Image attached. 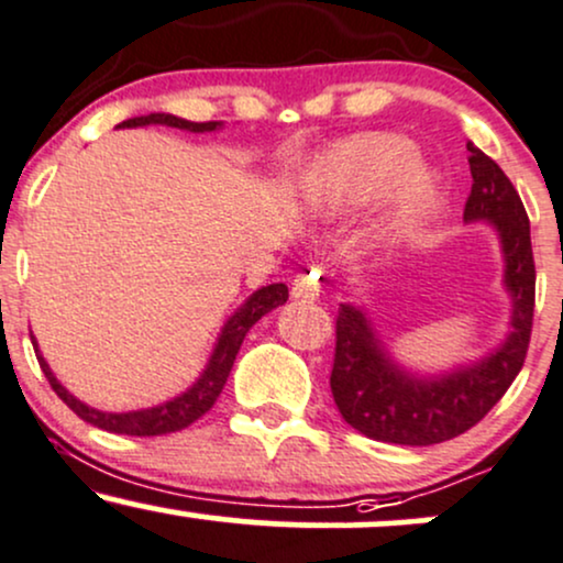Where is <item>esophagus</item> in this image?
Returning a JSON list of instances; mask_svg holds the SVG:
<instances>
[{"label":"esophagus","mask_w":563,"mask_h":563,"mask_svg":"<svg viewBox=\"0 0 563 563\" xmlns=\"http://www.w3.org/2000/svg\"><path fill=\"white\" fill-rule=\"evenodd\" d=\"M290 296L296 301H314L320 296V283H318V273H301L290 286Z\"/></svg>","instance_id":"esophagus-1"}]
</instances>
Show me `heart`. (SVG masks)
<instances>
[{
	"label": "heart",
	"mask_w": 563,
	"mask_h": 563,
	"mask_svg": "<svg viewBox=\"0 0 563 563\" xmlns=\"http://www.w3.org/2000/svg\"><path fill=\"white\" fill-rule=\"evenodd\" d=\"M418 164L421 153L410 140L397 134H363L320 156L309 174V185L318 206L335 214L365 209L391 191L378 222V241L397 249L421 235L439 200V179L418 169Z\"/></svg>",
	"instance_id": "obj_1"
}]
</instances>
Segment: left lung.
<instances>
[{
    "label": "left lung",
    "mask_w": 563,
    "mask_h": 563,
    "mask_svg": "<svg viewBox=\"0 0 563 563\" xmlns=\"http://www.w3.org/2000/svg\"><path fill=\"white\" fill-rule=\"evenodd\" d=\"M471 196L463 222L495 230L503 254V288L510 299L508 335L482 360L423 376L391 357L365 307L341 303L335 318L331 391L341 418L376 442L429 448L479 423L519 376L534 314V260L529 219L500 166L468 142Z\"/></svg>",
    "instance_id": "left-lung-1"
}]
</instances>
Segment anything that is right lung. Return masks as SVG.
Here are the masks:
<instances>
[{
	"instance_id": "obj_1",
	"label": "right lung",
	"mask_w": 563,
	"mask_h": 563,
	"mask_svg": "<svg viewBox=\"0 0 563 563\" xmlns=\"http://www.w3.org/2000/svg\"><path fill=\"white\" fill-rule=\"evenodd\" d=\"M172 126V129H185V132H217L222 129V121H206V124H196V121L179 119L172 113H151V115H137V119L121 121L115 129H134V126ZM288 301V286L286 283H273V286H264L245 299L235 312L230 314L228 322L222 325V331L217 335V344L211 349V357L206 363L203 373L192 380V386H187L183 394L166 399V402L145 407V410H129V412H106L89 407L81 399H76L60 380L55 378L53 367L47 365V360L38 352L36 339L31 335V344H34L36 360L42 365L44 376H47L49 386H53L57 397L66 402L81 421L97 426L102 431H111V434H129V437H158V434H172V431H183L190 423H196L203 412L211 410V405L217 402V397L222 394L228 376L232 371V363L238 357V349H241L245 333L254 328V322H260L264 314L273 312V309L283 307Z\"/></svg>"
}]
</instances>
